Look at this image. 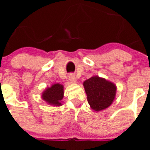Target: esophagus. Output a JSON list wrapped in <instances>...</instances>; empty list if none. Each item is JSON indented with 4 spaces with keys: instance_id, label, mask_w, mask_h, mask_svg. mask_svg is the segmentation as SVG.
<instances>
[{
    "instance_id": "1",
    "label": "esophagus",
    "mask_w": 150,
    "mask_h": 150,
    "mask_svg": "<svg viewBox=\"0 0 150 150\" xmlns=\"http://www.w3.org/2000/svg\"><path fill=\"white\" fill-rule=\"evenodd\" d=\"M69 80L73 83H76V76L75 75L73 74H70V76H69Z\"/></svg>"
}]
</instances>
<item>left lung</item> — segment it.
I'll return each mask as SVG.
<instances>
[{"label":"left lung","mask_w":150,"mask_h":150,"mask_svg":"<svg viewBox=\"0 0 150 150\" xmlns=\"http://www.w3.org/2000/svg\"><path fill=\"white\" fill-rule=\"evenodd\" d=\"M87 100L90 107L95 111L106 109L115 99L116 86L104 78L94 76L83 83Z\"/></svg>","instance_id":"left-lung-1"}]
</instances>
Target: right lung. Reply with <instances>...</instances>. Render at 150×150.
Wrapping results in <instances>:
<instances>
[{"mask_svg": "<svg viewBox=\"0 0 150 150\" xmlns=\"http://www.w3.org/2000/svg\"><path fill=\"white\" fill-rule=\"evenodd\" d=\"M64 97V86L59 83L46 88L42 94V98L50 105L61 106Z\"/></svg>", "mask_w": 150, "mask_h": 150, "instance_id": "obj_1", "label": "right lung"}]
</instances>
